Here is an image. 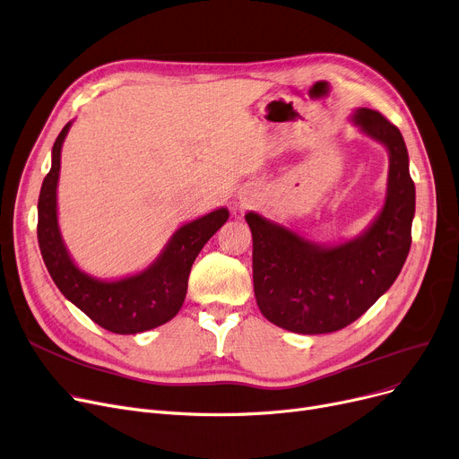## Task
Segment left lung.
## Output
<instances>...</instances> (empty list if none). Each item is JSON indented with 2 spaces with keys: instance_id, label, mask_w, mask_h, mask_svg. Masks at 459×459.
Returning a JSON list of instances; mask_svg holds the SVG:
<instances>
[{
  "instance_id": "8db88e82",
  "label": "left lung",
  "mask_w": 459,
  "mask_h": 459,
  "mask_svg": "<svg viewBox=\"0 0 459 459\" xmlns=\"http://www.w3.org/2000/svg\"><path fill=\"white\" fill-rule=\"evenodd\" d=\"M352 122L390 159L385 206L360 236L321 246L261 213H246L256 306L270 323L296 333H328L354 323L392 287L411 249L414 182L403 136L371 108L354 110Z\"/></svg>"
}]
</instances>
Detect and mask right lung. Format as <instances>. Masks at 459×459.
Here are the masks:
<instances>
[{
	"label": "right lung",
	"mask_w": 459,
	"mask_h": 459,
	"mask_svg": "<svg viewBox=\"0 0 459 459\" xmlns=\"http://www.w3.org/2000/svg\"><path fill=\"white\" fill-rule=\"evenodd\" d=\"M69 122L52 148V167L37 204V238L56 287L93 323L114 333H141L169 323L180 311L191 266L210 238L225 225L227 208H217L178 229L161 255L143 272L124 279H97L74 264L57 225V180Z\"/></svg>",
	"instance_id": "1"
}]
</instances>
